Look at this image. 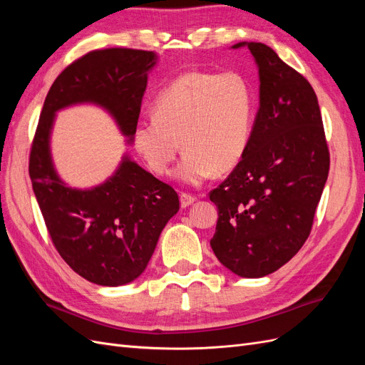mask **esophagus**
I'll use <instances>...</instances> for the list:
<instances>
[{
	"label": "esophagus",
	"mask_w": 365,
	"mask_h": 365,
	"mask_svg": "<svg viewBox=\"0 0 365 365\" xmlns=\"http://www.w3.org/2000/svg\"><path fill=\"white\" fill-rule=\"evenodd\" d=\"M180 201H181V207H182V208H187V207L192 205V204L196 201V197L192 196V195H189V193H181Z\"/></svg>",
	"instance_id": "1"
}]
</instances>
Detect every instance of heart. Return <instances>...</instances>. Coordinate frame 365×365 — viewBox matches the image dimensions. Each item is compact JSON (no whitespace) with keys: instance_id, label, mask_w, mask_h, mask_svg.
I'll list each match as a JSON object with an SVG mask.
<instances>
[{"instance_id":"heart-1","label":"heart","mask_w":365,"mask_h":365,"mask_svg":"<svg viewBox=\"0 0 365 365\" xmlns=\"http://www.w3.org/2000/svg\"><path fill=\"white\" fill-rule=\"evenodd\" d=\"M254 118L256 94L245 76L189 71L158 93L153 115L137 121L132 141L158 175L182 145L185 153L173 176L185 185H201L215 170L228 172L244 158Z\"/></svg>"}]
</instances>
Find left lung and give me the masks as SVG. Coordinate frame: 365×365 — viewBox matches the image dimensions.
<instances>
[{"mask_svg": "<svg viewBox=\"0 0 365 365\" xmlns=\"http://www.w3.org/2000/svg\"><path fill=\"white\" fill-rule=\"evenodd\" d=\"M248 47L259 68V111L244 158L210 201L217 207L210 240L217 260L240 277L282 268L311 233L329 175V149L315 91L260 42Z\"/></svg>", "mask_w": 365, "mask_h": 365, "instance_id": "left-lung-1", "label": "left lung"}]
</instances>
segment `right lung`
<instances>
[{
	"instance_id": "obj_1",
	"label": "right lung",
	"mask_w": 365,
	"mask_h": 365,
	"mask_svg": "<svg viewBox=\"0 0 365 365\" xmlns=\"http://www.w3.org/2000/svg\"><path fill=\"white\" fill-rule=\"evenodd\" d=\"M155 51H90L65 68L46 97L30 150L29 173L50 237L61 257L88 282L120 286L146 269L180 200L125 153L117 170L91 189H74L54 169L50 138L56 113L73 105L103 108L132 143Z\"/></svg>"
}]
</instances>
